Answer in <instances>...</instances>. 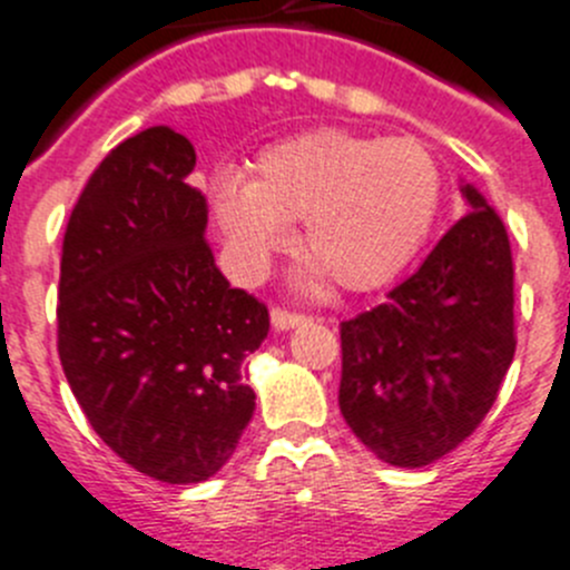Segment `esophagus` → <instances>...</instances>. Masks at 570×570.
<instances>
[{"mask_svg":"<svg viewBox=\"0 0 570 570\" xmlns=\"http://www.w3.org/2000/svg\"><path fill=\"white\" fill-rule=\"evenodd\" d=\"M303 321H306V317H303V315H297V312L273 309V326H275V332H289V328L301 326Z\"/></svg>","mask_w":570,"mask_h":570,"instance_id":"esophagus-1","label":"esophagus"}]
</instances>
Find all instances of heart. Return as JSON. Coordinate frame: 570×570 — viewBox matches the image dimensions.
Masks as SVG:
<instances>
[{"mask_svg": "<svg viewBox=\"0 0 570 570\" xmlns=\"http://www.w3.org/2000/svg\"><path fill=\"white\" fill-rule=\"evenodd\" d=\"M439 188V165L419 140L315 129L264 148L247 183L216 179L210 207L238 275L261 273L289 238L286 225L303 222L306 284L326 273L340 289L368 292L413 258Z\"/></svg>", "mask_w": 570, "mask_h": 570, "instance_id": "obj_1", "label": "heart"}]
</instances>
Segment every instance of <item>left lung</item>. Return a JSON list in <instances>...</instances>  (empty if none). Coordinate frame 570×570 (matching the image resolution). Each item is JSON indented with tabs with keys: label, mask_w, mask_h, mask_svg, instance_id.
I'll return each mask as SVG.
<instances>
[{
	"label": "left lung",
	"mask_w": 570,
	"mask_h": 570,
	"mask_svg": "<svg viewBox=\"0 0 570 570\" xmlns=\"http://www.w3.org/2000/svg\"><path fill=\"white\" fill-rule=\"evenodd\" d=\"M466 216L387 301L340 323V413L376 459L428 466L475 433L514 357L507 227L475 185Z\"/></svg>",
	"instance_id": "obj_1"
}]
</instances>
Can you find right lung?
Listing matches in <instances>:
<instances>
[{
  "label": "right lung",
  "mask_w": 570,
  "mask_h": 570,
  "mask_svg": "<svg viewBox=\"0 0 570 570\" xmlns=\"http://www.w3.org/2000/svg\"><path fill=\"white\" fill-rule=\"evenodd\" d=\"M188 137L151 126L106 154L72 207L58 284V357L95 433L165 483H202L255 411L244 360L269 312L233 289L205 242Z\"/></svg>",
  "instance_id": "1"
}]
</instances>
